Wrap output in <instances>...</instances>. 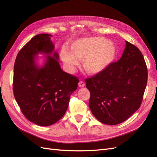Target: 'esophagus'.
I'll list each match as a JSON object with an SVG mask.
<instances>
[{
  "label": "esophagus",
  "instance_id": "1",
  "mask_svg": "<svg viewBox=\"0 0 157 157\" xmlns=\"http://www.w3.org/2000/svg\"><path fill=\"white\" fill-rule=\"evenodd\" d=\"M78 86H79V87H80V88L84 87V86H85V83L83 82V81H80V82H79Z\"/></svg>",
  "mask_w": 157,
  "mask_h": 157
}]
</instances>
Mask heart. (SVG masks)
<instances>
[{"mask_svg": "<svg viewBox=\"0 0 157 157\" xmlns=\"http://www.w3.org/2000/svg\"><path fill=\"white\" fill-rule=\"evenodd\" d=\"M116 50L111 41L101 36L82 38L72 42L69 51L63 48L61 57L69 71L82 60L83 67L90 75H97L104 71L115 59Z\"/></svg>", "mask_w": 157, "mask_h": 157, "instance_id": "1", "label": "heart"}]
</instances>
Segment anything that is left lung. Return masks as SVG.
<instances>
[{
  "label": "left lung",
  "instance_id": "8db88e82",
  "mask_svg": "<svg viewBox=\"0 0 157 157\" xmlns=\"http://www.w3.org/2000/svg\"><path fill=\"white\" fill-rule=\"evenodd\" d=\"M121 58L104 71L86 78L90 92L89 107L99 121L117 125L141 105L147 84L148 69L139 48L125 41Z\"/></svg>",
  "mask_w": 157,
  "mask_h": 157
}]
</instances>
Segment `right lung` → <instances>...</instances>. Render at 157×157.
Masks as SVG:
<instances>
[{"instance_id": "1", "label": "right lung", "mask_w": 157, "mask_h": 157, "mask_svg": "<svg viewBox=\"0 0 157 157\" xmlns=\"http://www.w3.org/2000/svg\"><path fill=\"white\" fill-rule=\"evenodd\" d=\"M51 35L35 36L20 50L13 71V94L22 113L40 126L51 125L62 118L70 96L77 90L79 79L63 71L54 52ZM48 54L42 68L35 59L39 53ZM53 55H52V54Z\"/></svg>"}]
</instances>
